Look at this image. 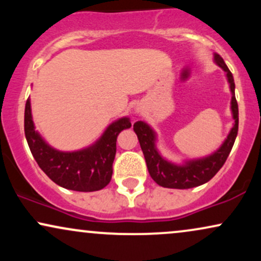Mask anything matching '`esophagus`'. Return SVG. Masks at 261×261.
Masks as SVG:
<instances>
[{
    "mask_svg": "<svg viewBox=\"0 0 261 261\" xmlns=\"http://www.w3.org/2000/svg\"><path fill=\"white\" fill-rule=\"evenodd\" d=\"M136 112H137V113L140 112V108H136Z\"/></svg>",
    "mask_w": 261,
    "mask_h": 261,
    "instance_id": "34e87169",
    "label": "esophagus"
}]
</instances>
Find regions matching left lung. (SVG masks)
<instances>
[{
	"label": "left lung",
	"mask_w": 261,
	"mask_h": 261,
	"mask_svg": "<svg viewBox=\"0 0 261 261\" xmlns=\"http://www.w3.org/2000/svg\"><path fill=\"white\" fill-rule=\"evenodd\" d=\"M214 61L226 72L230 93H232L230 110H232V116L234 120L227 139L214 153L202 158H196V160L184 161L180 164L172 163L162 157L155 147L157 135L153 128L145 121H137L134 124V131L137 135L141 149L145 155L149 175L161 187L169 189H190L205 184L222 168L230 149L234 145L237 134H238V104H237L234 94V80L227 65L224 64L223 59L218 54H214Z\"/></svg>",
	"instance_id": "left-lung-1"
}]
</instances>
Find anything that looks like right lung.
<instances>
[{"instance_id": "obj_1", "label": "right lung", "mask_w": 261, "mask_h": 261, "mask_svg": "<svg viewBox=\"0 0 261 261\" xmlns=\"http://www.w3.org/2000/svg\"><path fill=\"white\" fill-rule=\"evenodd\" d=\"M127 116L118 119L104 131L99 140L89 147L64 152L51 147L35 130L31 99L27 100L24 133L29 148L38 166L60 187L74 191H97L109 184L116 153V139L125 128H130Z\"/></svg>"}]
</instances>
